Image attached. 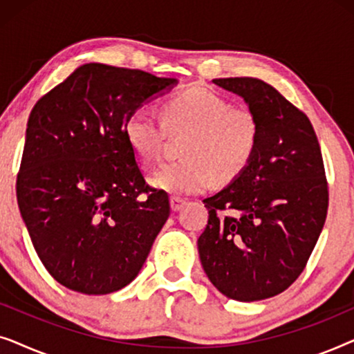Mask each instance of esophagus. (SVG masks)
I'll list each match as a JSON object with an SVG mask.
<instances>
[{
  "label": "esophagus",
  "instance_id": "34e87169",
  "mask_svg": "<svg viewBox=\"0 0 354 354\" xmlns=\"http://www.w3.org/2000/svg\"><path fill=\"white\" fill-rule=\"evenodd\" d=\"M185 200H183V198H180V196H172L171 198V207H172V211H180L183 206H185Z\"/></svg>",
  "mask_w": 354,
  "mask_h": 354
}]
</instances>
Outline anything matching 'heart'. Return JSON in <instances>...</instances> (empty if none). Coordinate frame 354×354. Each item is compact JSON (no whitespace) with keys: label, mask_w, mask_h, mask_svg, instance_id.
<instances>
[{"label":"heart","mask_w":354,"mask_h":354,"mask_svg":"<svg viewBox=\"0 0 354 354\" xmlns=\"http://www.w3.org/2000/svg\"><path fill=\"white\" fill-rule=\"evenodd\" d=\"M166 133H183L182 159L162 166L149 182L174 195H196L214 178L230 182L245 171L258 147L259 124L250 108L232 106L205 86H190L164 103L162 120L147 109L125 119L124 137L145 167L158 159Z\"/></svg>","instance_id":"1"}]
</instances>
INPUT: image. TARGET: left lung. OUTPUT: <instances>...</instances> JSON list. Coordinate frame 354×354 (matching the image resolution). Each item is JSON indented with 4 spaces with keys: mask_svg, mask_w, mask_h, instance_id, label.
Masks as SVG:
<instances>
[{
    "mask_svg": "<svg viewBox=\"0 0 354 354\" xmlns=\"http://www.w3.org/2000/svg\"><path fill=\"white\" fill-rule=\"evenodd\" d=\"M241 96L259 124L248 166L203 200L209 217L198 253L211 283L227 298L259 301L299 277L326 222L328 187L308 115L253 77L212 80Z\"/></svg>",
    "mask_w": 354,
    "mask_h": 354,
    "instance_id": "1",
    "label": "left lung"
}]
</instances>
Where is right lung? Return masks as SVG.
Returning <instances> with one entry per match:
<instances>
[{"instance_id": "right-lung-1", "label": "right lung", "mask_w": 354, "mask_h": 354, "mask_svg": "<svg viewBox=\"0 0 354 354\" xmlns=\"http://www.w3.org/2000/svg\"><path fill=\"white\" fill-rule=\"evenodd\" d=\"M176 79L90 62L41 96L28 115L17 205L51 277L108 295L137 277L171 206L145 182L124 124Z\"/></svg>"}]
</instances>
